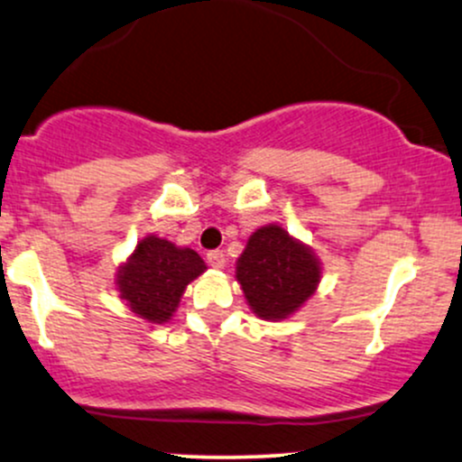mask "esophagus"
Instances as JSON below:
<instances>
[{
	"label": "esophagus",
	"mask_w": 462,
	"mask_h": 462,
	"mask_svg": "<svg viewBox=\"0 0 462 462\" xmlns=\"http://www.w3.org/2000/svg\"><path fill=\"white\" fill-rule=\"evenodd\" d=\"M207 262H209V266H213V269H225L226 255L222 251H211L207 253Z\"/></svg>",
	"instance_id": "34e87169"
}]
</instances>
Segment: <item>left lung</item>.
Wrapping results in <instances>:
<instances>
[{
	"instance_id": "obj_1",
	"label": "left lung",
	"mask_w": 462,
	"mask_h": 462,
	"mask_svg": "<svg viewBox=\"0 0 462 462\" xmlns=\"http://www.w3.org/2000/svg\"><path fill=\"white\" fill-rule=\"evenodd\" d=\"M249 309L264 321H284L315 295L321 262L315 251L273 222L251 233L236 262Z\"/></svg>"
}]
</instances>
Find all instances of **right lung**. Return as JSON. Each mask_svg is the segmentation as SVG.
I'll use <instances>...</instances> for the list:
<instances>
[{"instance_id": "right-lung-1", "label": "right lung", "mask_w": 462, "mask_h": 462, "mask_svg": "<svg viewBox=\"0 0 462 462\" xmlns=\"http://www.w3.org/2000/svg\"><path fill=\"white\" fill-rule=\"evenodd\" d=\"M205 271V260L189 246H176L150 233L118 266L114 286L134 315L150 324H165L187 286Z\"/></svg>"}]
</instances>
